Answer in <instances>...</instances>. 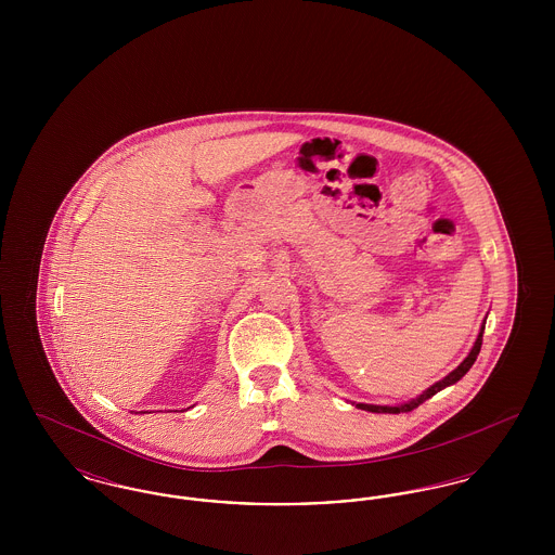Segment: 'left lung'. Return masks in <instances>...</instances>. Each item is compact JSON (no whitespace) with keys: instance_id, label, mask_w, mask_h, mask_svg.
<instances>
[{"instance_id":"left-lung-1","label":"left lung","mask_w":555,"mask_h":555,"mask_svg":"<svg viewBox=\"0 0 555 555\" xmlns=\"http://www.w3.org/2000/svg\"><path fill=\"white\" fill-rule=\"evenodd\" d=\"M482 333H485V322L480 324V331H478V337H476L475 345H473V349H470V353L464 358V362L457 366L455 370H451L446 378H441L439 383H435V385H430L426 391H423L421 396L414 397V399H410V401H403V403H397V405H374V403H356L353 401V405L356 408H360V410H366V412H374V414H399V412H412L414 408H418L421 403H424L426 399H430V397L435 396V393H439L441 389H446L449 385H455L468 370L473 369V364L476 362V356H478V351H480V345H482Z\"/></svg>"}]
</instances>
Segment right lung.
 Listing matches in <instances>:
<instances>
[{"mask_svg": "<svg viewBox=\"0 0 555 555\" xmlns=\"http://www.w3.org/2000/svg\"><path fill=\"white\" fill-rule=\"evenodd\" d=\"M134 414H139V412H134ZM143 414H145V412H143Z\"/></svg>", "mask_w": 555, "mask_h": 555, "instance_id": "1", "label": "right lung"}]
</instances>
